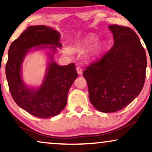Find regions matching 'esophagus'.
Segmentation results:
<instances>
[{
	"mask_svg": "<svg viewBox=\"0 0 152 152\" xmlns=\"http://www.w3.org/2000/svg\"><path fill=\"white\" fill-rule=\"evenodd\" d=\"M76 71H77V73L78 74H82V73H83V70H82V69L80 67V66H77V67H76Z\"/></svg>",
	"mask_w": 152,
	"mask_h": 152,
	"instance_id": "esophagus-1",
	"label": "esophagus"
}]
</instances>
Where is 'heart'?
I'll return each mask as SVG.
<instances>
[{
  "mask_svg": "<svg viewBox=\"0 0 152 152\" xmlns=\"http://www.w3.org/2000/svg\"><path fill=\"white\" fill-rule=\"evenodd\" d=\"M97 40V37L96 35H93V34H90L86 38H85L83 39L80 40L76 44V47H80L83 44H91L94 43ZM107 43L105 41H102L99 42L98 44H96V46H95V51L96 53H99L104 49L106 47Z\"/></svg>",
  "mask_w": 152,
  "mask_h": 152,
  "instance_id": "1",
  "label": "heart"
}]
</instances>
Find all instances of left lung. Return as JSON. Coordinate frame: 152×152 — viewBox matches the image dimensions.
Instances as JSON below:
<instances>
[{"label":"left lung","mask_w":152,"mask_h":152,"mask_svg":"<svg viewBox=\"0 0 152 152\" xmlns=\"http://www.w3.org/2000/svg\"><path fill=\"white\" fill-rule=\"evenodd\" d=\"M108 28L114 38L112 48L83 72L91 104L103 113L122 110L138 96L147 67L146 53L137 34L125 26Z\"/></svg>","instance_id":"8db88e82"}]
</instances>
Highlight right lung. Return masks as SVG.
Instances as JSON below:
<instances>
[{
    "label": "right lung",
    "mask_w": 152,
    "mask_h": 152,
    "mask_svg": "<svg viewBox=\"0 0 152 152\" xmlns=\"http://www.w3.org/2000/svg\"><path fill=\"white\" fill-rule=\"evenodd\" d=\"M60 39L59 32L51 28L29 26L11 44L8 50L5 74L12 96L20 108L39 118L55 116L66 106L69 90L78 76L76 65L71 63L60 66L49 55L51 62L47 66L44 81L39 89H35L26 87L22 80L21 64L30 48L47 47L55 52L56 46H62Z\"/></svg>",
    "instance_id": "1"
}]
</instances>
